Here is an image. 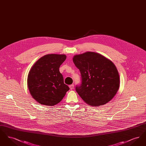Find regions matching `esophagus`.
<instances>
[{"label":"esophagus","mask_w":146,"mask_h":146,"mask_svg":"<svg viewBox=\"0 0 146 146\" xmlns=\"http://www.w3.org/2000/svg\"><path fill=\"white\" fill-rule=\"evenodd\" d=\"M70 90H73L74 89V85L73 84H72L70 86Z\"/></svg>","instance_id":"34e87169"}]
</instances>
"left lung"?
<instances>
[{
    "label": "left lung",
    "instance_id": "1",
    "mask_svg": "<svg viewBox=\"0 0 146 146\" xmlns=\"http://www.w3.org/2000/svg\"><path fill=\"white\" fill-rule=\"evenodd\" d=\"M73 61L80 72L82 84L76 90L84 101L93 107L110 101L120 85L115 64L104 56L91 51L74 56Z\"/></svg>",
    "mask_w": 146,
    "mask_h": 146
}]
</instances>
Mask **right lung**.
Segmentation results:
<instances>
[{
  "label": "right lung",
  "instance_id": "right-lung-1",
  "mask_svg": "<svg viewBox=\"0 0 146 146\" xmlns=\"http://www.w3.org/2000/svg\"><path fill=\"white\" fill-rule=\"evenodd\" d=\"M66 59L64 54H48L40 57L29 72L27 85L35 100L48 106L58 104L69 87L64 83L59 68Z\"/></svg>",
  "mask_w": 146,
  "mask_h": 146
}]
</instances>
